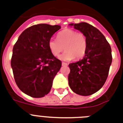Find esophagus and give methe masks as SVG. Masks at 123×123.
Instances as JSON below:
<instances>
[{
	"instance_id": "obj_1",
	"label": "esophagus",
	"mask_w": 123,
	"mask_h": 123,
	"mask_svg": "<svg viewBox=\"0 0 123 123\" xmlns=\"http://www.w3.org/2000/svg\"><path fill=\"white\" fill-rule=\"evenodd\" d=\"M62 66H67V64L65 62H62Z\"/></svg>"
}]
</instances>
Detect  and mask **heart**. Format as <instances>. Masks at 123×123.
<instances>
[{"label":"heart","instance_id":"1","mask_svg":"<svg viewBox=\"0 0 123 123\" xmlns=\"http://www.w3.org/2000/svg\"><path fill=\"white\" fill-rule=\"evenodd\" d=\"M64 48H63V47ZM87 47V41L82 33H77L72 29H65L59 32L57 39H50L49 48L52 55L58 56L63 51H65L59 56L62 61H68L74 59H80L84 56Z\"/></svg>","mask_w":123,"mask_h":123}]
</instances>
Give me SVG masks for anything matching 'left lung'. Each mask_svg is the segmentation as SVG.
Listing matches in <instances>:
<instances>
[{"instance_id": "8db88e82", "label": "left lung", "mask_w": 123, "mask_h": 123, "mask_svg": "<svg viewBox=\"0 0 123 123\" xmlns=\"http://www.w3.org/2000/svg\"><path fill=\"white\" fill-rule=\"evenodd\" d=\"M86 36L87 50L81 60L68 65V84L78 95L89 96L98 92L108 76L112 64V50L101 32L86 22L70 24Z\"/></svg>"}]
</instances>
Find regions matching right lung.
Here are the masks:
<instances>
[{
  "label": "right lung",
  "instance_id": "add662e5",
  "mask_svg": "<svg viewBox=\"0 0 123 123\" xmlns=\"http://www.w3.org/2000/svg\"><path fill=\"white\" fill-rule=\"evenodd\" d=\"M60 25L41 24L27 28L12 49L11 68L17 86L24 93L42 98L50 92L53 81L61 67V61L49 48L51 36Z\"/></svg>",
  "mask_w": 123,
  "mask_h": 123
}]
</instances>
